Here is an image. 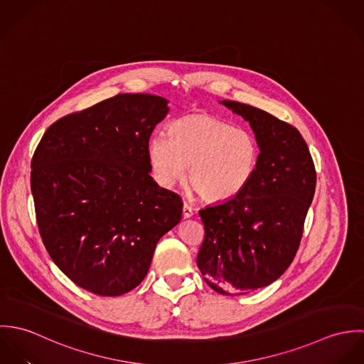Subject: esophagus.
<instances>
[{"instance_id": "obj_1", "label": "esophagus", "mask_w": 364, "mask_h": 364, "mask_svg": "<svg viewBox=\"0 0 364 364\" xmlns=\"http://www.w3.org/2000/svg\"><path fill=\"white\" fill-rule=\"evenodd\" d=\"M182 214L185 218H189L193 215V208H191L188 203H183V208H182Z\"/></svg>"}]
</instances>
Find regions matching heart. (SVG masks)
Masks as SVG:
<instances>
[{"label":"heart","instance_id":"1","mask_svg":"<svg viewBox=\"0 0 364 364\" xmlns=\"http://www.w3.org/2000/svg\"><path fill=\"white\" fill-rule=\"evenodd\" d=\"M149 156L164 186L182 179L188 168V182L202 199L225 202L251 183L260 147L251 130L196 113L176 120L168 136H153Z\"/></svg>","mask_w":364,"mask_h":364}]
</instances>
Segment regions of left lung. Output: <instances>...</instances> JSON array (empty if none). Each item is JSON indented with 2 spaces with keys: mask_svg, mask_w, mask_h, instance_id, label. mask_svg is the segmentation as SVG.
I'll list each match as a JSON object with an SVG mask.
<instances>
[{
  "mask_svg": "<svg viewBox=\"0 0 364 364\" xmlns=\"http://www.w3.org/2000/svg\"><path fill=\"white\" fill-rule=\"evenodd\" d=\"M221 104L250 122L259 143V164L240 195L199 210L205 238L196 263L214 291L247 294L273 283L294 259L316 172L294 126L251 105Z\"/></svg>",
  "mask_w": 364,
  "mask_h": 364,
  "instance_id": "8db88e82",
  "label": "left lung"
}]
</instances>
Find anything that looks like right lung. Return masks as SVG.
<instances>
[{
  "mask_svg": "<svg viewBox=\"0 0 364 364\" xmlns=\"http://www.w3.org/2000/svg\"><path fill=\"white\" fill-rule=\"evenodd\" d=\"M168 101L119 94L63 116L32 156L31 191L42 241L58 269L98 296H122L146 277L182 199L150 176V136Z\"/></svg>",
  "mask_w": 364,
  "mask_h": 364,
  "instance_id": "obj_1",
  "label": "right lung"
}]
</instances>
